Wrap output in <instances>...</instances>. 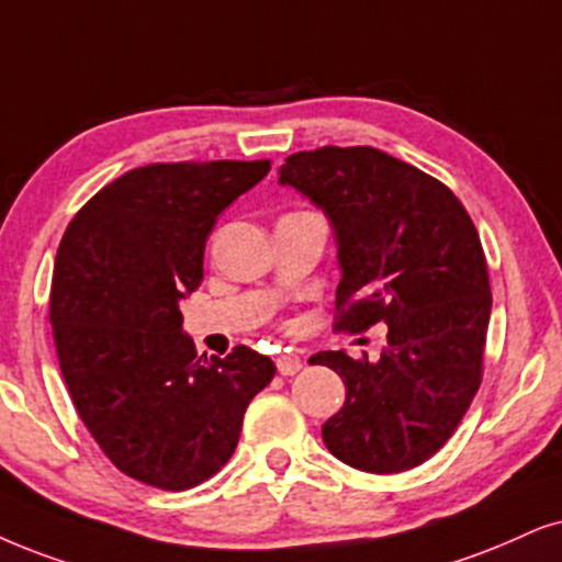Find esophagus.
I'll use <instances>...</instances> for the list:
<instances>
[{"label": "esophagus", "mask_w": 562, "mask_h": 562, "mask_svg": "<svg viewBox=\"0 0 562 562\" xmlns=\"http://www.w3.org/2000/svg\"><path fill=\"white\" fill-rule=\"evenodd\" d=\"M301 368H303V363L297 355H293V352L277 355V371H280L282 375H295Z\"/></svg>", "instance_id": "obj_1"}]
</instances>
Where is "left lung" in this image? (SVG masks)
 <instances>
[{"label": "left lung", "instance_id": "8db88e82", "mask_svg": "<svg viewBox=\"0 0 562 562\" xmlns=\"http://www.w3.org/2000/svg\"><path fill=\"white\" fill-rule=\"evenodd\" d=\"M277 173L334 231L337 329L389 326L379 360L345 350L308 360L347 389L322 425L326 449L363 472L412 470L451 438L480 389L493 297L477 228L449 187L375 147L295 153Z\"/></svg>", "mask_w": 562, "mask_h": 562}]
</instances>
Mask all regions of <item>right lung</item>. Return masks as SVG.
<instances>
[{"mask_svg":"<svg viewBox=\"0 0 562 562\" xmlns=\"http://www.w3.org/2000/svg\"><path fill=\"white\" fill-rule=\"evenodd\" d=\"M269 160L155 162L111 181L77 212L56 254L52 324L85 428L130 477L187 490L236 451L248 402L272 381L238 345L199 358L179 301L202 282L217 215Z\"/></svg>","mask_w":562,"mask_h":562,"instance_id":"1","label":"right lung"}]
</instances>
